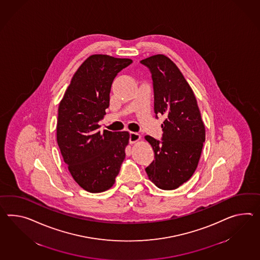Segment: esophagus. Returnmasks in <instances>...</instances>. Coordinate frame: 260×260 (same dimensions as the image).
I'll return each mask as SVG.
<instances>
[{"label":"esophagus","mask_w":260,"mask_h":260,"mask_svg":"<svg viewBox=\"0 0 260 260\" xmlns=\"http://www.w3.org/2000/svg\"><path fill=\"white\" fill-rule=\"evenodd\" d=\"M140 139H141V136H140V134H138V133H129V143H131V144H134V143L138 142Z\"/></svg>","instance_id":"esophagus-1"}]
</instances>
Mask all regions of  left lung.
I'll return each mask as SVG.
<instances>
[{
    "label": "left lung",
    "mask_w": 260,
    "mask_h": 260,
    "mask_svg": "<svg viewBox=\"0 0 260 260\" xmlns=\"http://www.w3.org/2000/svg\"><path fill=\"white\" fill-rule=\"evenodd\" d=\"M140 63L151 73L156 118L164 115L161 141L146 135L154 160L146 168L149 179L161 190H175L197 169L205 142V126L197 99L177 66L162 54Z\"/></svg>",
    "instance_id": "left-lung-1"
}]
</instances>
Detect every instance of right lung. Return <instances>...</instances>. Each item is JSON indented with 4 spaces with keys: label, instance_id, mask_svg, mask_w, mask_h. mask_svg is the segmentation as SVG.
<instances>
[{
    "label": "right lung",
    "instance_id": "add662e5",
    "mask_svg": "<svg viewBox=\"0 0 260 260\" xmlns=\"http://www.w3.org/2000/svg\"><path fill=\"white\" fill-rule=\"evenodd\" d=\"M132 63L127 58L89 56L59 104L58 146L74 180L90 192H102L114 185L126 156L128 133H102L99 122L110 105L114 78Z\"/></svg>",
    "mask_w": 260,
    "mask_h": 260
}]
</instances>
